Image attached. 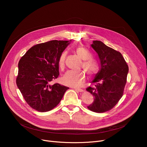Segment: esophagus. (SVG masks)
Returning <instances> with one entry per match:
<instances>
[{"instance_id": "1", "label": "esophagus", "mask_w": 147, "mask_h": 147, "mask_svg": "<svg viewBox=\"0 0 147 147\" xmlns=\"http://www.w3.org/2000/svg\"><path fill=\"white\" fill-rule=\"evenodd\" d=\"M74 89H75L76 91L79 92H83V89H79V88H74Z\"/></svg>"}]
</instances>
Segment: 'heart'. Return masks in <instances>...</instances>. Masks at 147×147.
Returning a JSON list of instances; mask_svg holds the SVG:
<instances>
[{
    "mask_svg": "<svg viewBox=\"0 0 147 147\" xmlns=\"http://www.w3.org/2000/svg\"><path fill=\"white\" fill-rule=\"evenodd\" d=\"M76 53L82 59L84 60L83 67L86 72L90 76L95 74L99 69L98 65L96 61L90 59L91 55L90 52L85 48L79 47L76 48ZM66 57V52H63L59 57L58 64L59 68L64 69L65 67V60ZM86 76L82 71L77 72L74 71H67L62 78V82L66 86L73 88H79L82 86L85 82Z\"/></svg>",
    "mask_w": 147,
    "mask_h": 147,
    "instance_id": "b5f03b06",
    "label": "heart"
}]
</instances>
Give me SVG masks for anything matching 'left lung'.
Here are the masks:
<instances>
[{
	"label": "left lung",
	"mask_w": 147,
	"mask_h": 147,
	"mask_svg": "<svg viewBox=\"0 0 147 147\" xmlns=\"http://www.w3.org/2000/svg\"><path fill=\"white\" fill-rule=\"evenodd\" d=\"M96 53L100 68L92 81V87L86 89L94 96V102L88 109L96 113L109 111L117 104L123 96L129 67L120 52L94 40L90 45Z\"/></svg>",
	"instance_id": "obj_1"
}]
</instances>
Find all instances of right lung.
<instances>
[{
	"mask_svg": "<svg viewBox=\"0 0 147 147\" xmlns=\"http://www.w3.org/2000/svg\"><path fill=\"white\" fill-rule=\"evenodd\" d=\"M70 42L55 40L36 45L20 60L17 85L33 109L40 112L52 110L69 89L51 82L59 76V57Z\"/></svg>",
	"mask_w": 147,
	"mask_h": 147,
	"instance_id": "add662e5",
	"label": "right lung"
}]
</instances>
